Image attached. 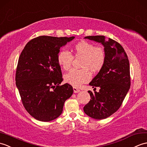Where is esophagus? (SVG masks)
I'll use <instances>...</instances> for the list:
<instances>
[{
	"label": "esophagus",
	"mask_w": 147,
	"mask_h": 147,
	"mask_svg": "<svg viewBox=\"0 0 147 147\" xmlns=\"http://www.w3.org/2000/svg\"><path fill=\"white\" fill-rule=\"evenodd\" d=\"M80 91V89H77V87H74V93H78V92H79Z\"/></svg>",
	"instance_id": "obj_1"
}]
</instances>
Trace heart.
<instances>
[{
	"label": "heart",
	"mask_w": 147,
	"mask_h": 147,
	"mask_svg": "<svg viewBox=\"0 0 147 147\" xmlns=\"http://www.w3.org/2000/svg\"><path fill=\"white\" fill-rule=\"evenodd\" d=\"M74 57L82 58V69L73 68L64 76L65 81L74 87H80L91 79L92 71H98L104 66L106 61V53L103 47L95 46L93 43L82 40L75 45L73 55L69 51L62 50L59 51L57 60L65 70L71 67Z\"/></svg>",
	"instance_id": "obj_1"
}]
</instances>
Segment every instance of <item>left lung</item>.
<instances>
[{
    "instance_id": "8db88e82",
    "label": "left lung",
    "mask_w": 147,
    "mask_h": 147,
    "mask_svg": "<svg viewBox=\"0 0 147 147\" xmlns=\"http://www.w3.org/2000/svg\"><path fill=\"white\" fill-rule=\"evenodd\" d=\"M85 38L102 44L106 61L89 83L95 89L99 87V91L94 93L88 91L91 98L84 107V111L90 118L106 119L119 109L129 89L131 80L128 58L121 45L112 39L105 41L104 36H89Z\"/></svg>"
}]
</instances>
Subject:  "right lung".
<instances>
[{"mask_svg":"<svg viewBox=\"0 0 147 147\" xmlns=\"http://www.w3.org/2000/svg\"><path fill=\"white\" fill-rule=\"evenodd\" d=\"M74 38L38 36L28 42L19 56L16 86L24 108L36 119L47 122L57 118L65 101L72 95V86H60L63 78L57 56L60 48Z\"/></svg>","mask_w":147,"mask_h":147,"instance_id":"obj_1","label":"right lung"}]
</instances>
